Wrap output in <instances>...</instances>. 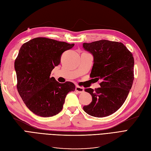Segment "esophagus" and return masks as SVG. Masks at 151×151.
I'll return each instance as SVG.
<instances>
[{"label": "esophagus", "instance_id": "1", "mask_svg": "<svg viewBox=\"0 0 151 151\" xmlns=\"http://www.w3.org/2000/svg\"><path fill=\"white\" fill-rule=\"evenodd\" d=\"M76 91L78 93H83L84 92V89L83 88H82V87L76 86Z\"/></svg>", "mask_w": 151, "mask_h": 151}]
</instances>
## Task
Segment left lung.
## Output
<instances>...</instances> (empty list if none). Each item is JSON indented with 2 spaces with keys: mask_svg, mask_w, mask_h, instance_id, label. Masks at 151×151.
<instances>
[{
  "mask_svg": "<svg viewBox=\"0 0 151 151\" xmlns=\"http://www.w3.org/2000/svg\"><path fill=\"white\" fill-rule=\"evenodd\" d=\"M83 48L94 57L90 77L101 80V88L85 89L93 99L83 109L94 117L109 116L122 106L131 89L134 79L133 55L122 43L106 40L84 43Z\"/></svg>",
  "mask_w": 151,
  "mask_h": 151,
  "instance_id": "1",
  "label": "left lung"
}]
</instances>
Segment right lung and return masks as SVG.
<instances>
[{
	"instance_id": "1",
	"label": "right lung",
	"mask_w": 151,
	"mask_h": 151,
	"mask_svg": "<svg viewBox=\"0 0 151 151\" xmlns=\"http://www.w3.org/2000/svg\"><path fill=\"white\" fill-rule=\"evenodd\" d=\"M74 44L36 38L22 45L15 60L17 89L31 111L43 117L60 113L68 93L74 91L71 82L59 83L51 72L60 63L62 54Z\"/></svg>"
}]
</instances>
